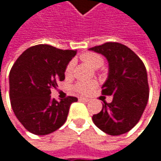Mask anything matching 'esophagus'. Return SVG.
Listing matches in <instances>:
<instances>
[{
    "instance_id": "34e87169",
    "label": "esophagus",
    "mask_w": 161,
    "mask_h": 161,
    "mask_svg": "<svg viewBox=\"0 0 161 161\" xmlns=\"http://www.w3.org/2000/svg\"><path fill=\"white\" fill-rule=\"evenodd\" d=\"M79 101H81V102H84V103H87L89 100H88V99H86V98H79Z\"/></svg>"
}]
</instances>
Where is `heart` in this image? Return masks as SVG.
Returning a JSON list of instances; mask_svg holds the SVG:
<instances>
[{"label": "heart", "mask_w": 161, "mask_h": 161, "mask_svg": "<svg viewBox=\"0 0 161 161\" xmlns=\"http://www.w3.org/2000/svg\"><path fill=\"white\" fill-rule=\"evenodd\" d=\"M81 58L83 61H85L86 64H88L92 68H99L103 64V57L93 52H87V53L83 54L81 56ZM74 68H75V61L72 60L69 62V64L67 65L65 69V75L67 76L71 75L73 74ZM96 86H97V82L95 81H81L75 86V91H77L82 95H86L90 93Z\"/></svg>", "instance_id": "1"}]
</instances>
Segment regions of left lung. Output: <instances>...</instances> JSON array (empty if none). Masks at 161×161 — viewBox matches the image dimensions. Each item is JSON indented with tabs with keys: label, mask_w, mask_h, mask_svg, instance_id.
<instances>
[{
	"label": "left lung",
	"mask_w": 161,
	"mask_h": 161,
	"mask_svg": "<svg viewBox=\"0 0 161 161\" xmlns=\"http://www.w3.org/2000/svg\"><path fill=\"white\" fill-rule=\"evenodd\" d=\"M88 50L107 59L108 77L102 86V94L113 96L110 103L103 102L102 111L94 114L92 120L109 135L124 134L138 123L148 102L145 64L131 49L119 43H105Z\"/></svg>",
	"instance_id": "obj_1"
}]
</instances>
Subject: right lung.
<instances>
[{
	"label": "right lung",
	"mask_w": 161,
	"mask_h": 161,
	"mask_svg": "<svg viewBox=\"0 0 161 161\" xmlns=\"http://www.w3.org/2000/svg\"><path fill=\"white\" fill-rule=\"evenodd\" d=\"M76 50L38 45L25 50L9 74L10 100L14 114L24 128L35 135H47L66 121L77 98L52 99L51 87L65 79V69Z\"/></svg>",
	"instance_id": "1"
}]
</instances>
